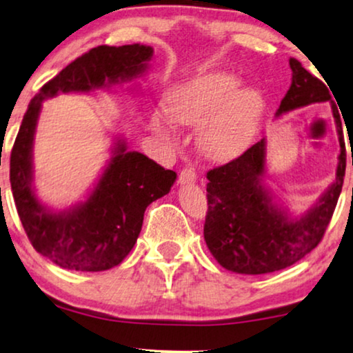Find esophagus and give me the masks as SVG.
<instances>
[{
    "label": "esophagus",
    "instance_id": "34e87169",
    "mask_svg": "<svg viewBox=\"0 0 353 353\" xmlns=\"http://www.w3.org/2000/svg\"><path fill=\"white\" fill-rule=\"evenodd\" d=\"M178 181L181 183V185H191V183L196 181V172L192 167H185L183 170L180 172V175H178Z\"/></svg>",
    "mask_w": 353,
    "mask_h": 353
}]
</instances>
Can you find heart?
Here are the masks:
<instances>
[{"instance_id": "b5f03b06", "label": "heart", "mask_w": 353, "mask_h": 353, "mask_svg": "<svg viewBox=\"0 0 353 353\" xmlns=\"http://www.w3.org/2000/svg\"><path fill=\"white\" fill-rule=\"evenodd\" d=\"M239 86L241 80L230 72L212 70L192 77L168 93V117L185 127L201 125L199 143L210 157H233L248 143L260 110L257 91ZM151 128L159 137H170L162 114L152 115Z\"/></svg>"}]
</instances>
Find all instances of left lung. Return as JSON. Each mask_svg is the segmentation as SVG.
I'll use <instances>...</instances> for the list:
<instances>
[{"mask_svg": "<svg viewBox=\"0 0 353 353\" xmlns=\"http://www.w3.org/2000/svg\"><path fill=\"white\" fill-rule=\"evenodd\" d=\"M292 81L276 117L291 110L331 101V93L301 62L291 57ZM337 134L339 162L336 180L305 214L292 219L288 209L265 185L267 139H260L238 159L207 173L204 239L216 262L230 272L263 274L291 267L320 244L334 214L345 175V143L341 115L331 104Z\"/></svg>", "mask_w": 353, "mask_h": 353, "instance_id": "8db88e82", "label": "left lung"}]
</instances>
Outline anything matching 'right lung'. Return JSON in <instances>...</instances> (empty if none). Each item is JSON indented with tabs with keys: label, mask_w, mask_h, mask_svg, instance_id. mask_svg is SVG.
<instances>
[{
	"label": "right lung",
	"mask_w": 353,
	"mask_h": 353,
	"mask_svg": "<svg viewBox=\"0 0 353 353\" xmlns=\"http://www.w3.org/2000/svg\"><path fill=\"white\" fill-rule=\"evenodd\" d=\"M151 46H98L77 57L30 101L11 151V190L22 226L37 252L61 268L104 272L130 254L144 210L168 194L176 173L165 170L127 141L115 139L104 172L85 201L64 210L41 204L33 186V139L43 101L61 93H93L132 81L148 70Z\"/></svg>",
	"instance_id": "obj_1"
}]
</instances>
